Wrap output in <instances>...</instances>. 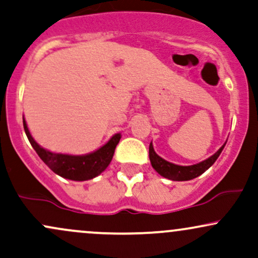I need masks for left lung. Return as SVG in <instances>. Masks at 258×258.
<instances>
[{"mask_svg":"<svg viewBox=\"0 0 258 258\" xmlns=\"http://www.w3.org/2000/svg\"><path fill=\"white\" fill-rule=\"evenodd\" d=\"M226 144H223L220 148L217 153H215L214 155L210 156L209 159L205 161H201L197 165H191V166H179V165H174L172 162H168L166 160L160 158L158 154L154 150L153 144L150 143L149 146V159L152 162V166L154 170L156 171L159 174H161L165 178H168L171 180H189L197 178L198 176L203 174L207 168H210L214 165V162L217 160L220 154L223 150V148Z\"/></svg>","mask_w":258,"mask_h":258,"instance_id":"left-lung-1","label":"left lung"}]
</instances>
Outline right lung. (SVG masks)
Instances as JSON below:
<instances>
[{"mask_svg":"<svg viewBox=\"0 0 258 258\" xmlns=\"http://www.w3.org/2000/svg\"><path fill=\"white\" fill-rule=\"evenodd\" d=\"M23 125H24V131L29 142L44 164L54 173L59 174L63 178L72 180L92 179L102 173L110 164L115 148L121 138L120 133H117L114 137H111L105 146L99 148L94 153L87 154V155H67V154L51 153L41 148L31 137L24 119H23Z\"/></svg>","mask_w":258,"mask_h":258,"instance_id":"right-lung-1","label":"right lung"}]
</instances>
